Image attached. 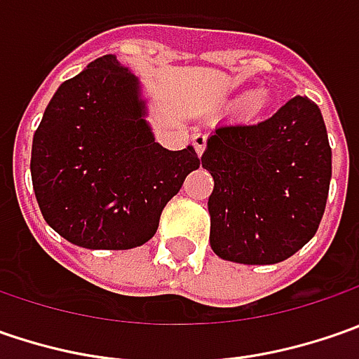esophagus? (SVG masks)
I'll return each instance as SVG.
<instances>
[{"mask_svg": "<svg viewBox=\"0 0 359 359\" xmlns=\"http://www.w3.org/2000/svg\"><path fill=\"white\" fill-rule=\"evenodd\" d=\"M191 144L196 147L198 156H201L203 149H205V145H208V135H205V133H196V135L191 137Z\"/></svg>", "mask_w": 359, "mask_h": 359, "instance_id": "esophagus-1", "label": "esophagus"}]
</instances>
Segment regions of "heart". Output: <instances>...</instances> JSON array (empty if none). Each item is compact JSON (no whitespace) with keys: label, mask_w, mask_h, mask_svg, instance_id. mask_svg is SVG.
<instances>
[{"label":"heart","mask_w":359,"mask_h":359,"mask_svg":"<svg viewBox=\"0 0 359 359\" xmlns=\"http://www.w3.org/2000/svg\"><path fill=\"white\" fill-rule=\"evenodd\" d=\"M269 104V95L268 91L264 90H255L252 93H248L243 100H241V109L248 114V116H255L259 114L266 105Z\"/></svg>","instance_id":"obj_1"}]
</instances>
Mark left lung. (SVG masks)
Wrapping results in <instances>:
<instances>
[{
  "mask_svg": "<svg viewBox=\"0 0 359 359\" xmlns=\"http://www.w3.org/2000/svg\"><path fill=\"white\" fill-rule=\"evenodd\" d=\"M201 165L214 177L210 243L222 259L268 266L316 236L332 180L324 118L296 95L259 123H219Z\"/></svg>",
  "mask_w": 359,
  "mask_h": 359,
  "instance_id": "1",
  "label": "left lung"
}]
</instances>
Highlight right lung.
Masks as SVG:
<instances>
[{"label":"right lung","mask_w":359,"mask_h":359,"mask_svg":"<svg viewBox=\"0 0 359 359\" xmlns=\"http://www.w3.org/2000/svg\"><path fill=\"white\" fill-rule=\"evenodd\" d=\"M140 79L97 57L63 81L32 145V182L43 219L88 250H131L158 231L165 203L200 168L191 145L156 142Z\"/></svg>","instance_id":"1"}]
</instances>
